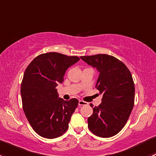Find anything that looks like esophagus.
Listing matches in <instances>:
<instances>
[{
    "label": "esophagus",
    "mask_w": 156,
    "mask_h": 156,
    "mask_svg": "<svg viewBox=\"0 0 156 156\" xmlns=\"http://www.w3.org/2000/svg\"><path fill=\"white\" fill-rule=\"evenodd\" d=\"M78 105H79V106H85V105H87V102L83 101V100H79Z\"/></svg>",
    "instance_id": "34e87169"
}]
</instances>
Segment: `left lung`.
Returning <instances> with one entry per match:
<instances>
[{
  "mask_svg": "<svg viewBox=\"0 0 156 156\" xmlns=\"http://www.w3.org/2000/svg\"><path fill=\"white\" fill-rule=\"evenodd\" d=\"M100 75L96 88L103 95L98 106L90 105L93 114L87 119L90 130L100 137L117 134L126 124L134 103L135 87L127 67L117 58L107 54L81 56Z\"/></svg>",
  "mask_w": 156,
  "mask_h": 156,
  "instance_id": "8db88e82",
  "label": "left lung"
}]
</instances>
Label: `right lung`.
Segmentation results:
<instances>
[{"mask_svg":"<svg viewBox=\"0 0 156 156\" xmlns=\"http://www.w3.org/2000/svg\"><path fill=\"white\" fill-rule=\"evenodd\" d=\"M79 60L78 56L50 52L34 58L25 71L21 84L23 108L33 130L43 137H58L69 128L78 100L59 98L56 87L63 81L67 69Z\"/></svg>","mask_w":156,"mask_h":156,"instance_id":"add662e5","label":"right lung"}]
</instances>
